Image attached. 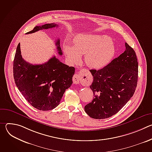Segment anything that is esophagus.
<instances>
[{
  "mask_svg": "<svg viewBox=\"0 0 152 152\" xmlns=\"http://www.w3.org/2000/svg\"><path fill=\"white\" fill-rule=\"evenodd\" d=\"M80 75L79 73H76L73 77V82L75 84H79V80H80Z\"/></svg>",
  "mask_w": 152,
  "mask_h": 152,
  "instance_id": "34e87169",
  "label": "esophagus"
}]
</instances>
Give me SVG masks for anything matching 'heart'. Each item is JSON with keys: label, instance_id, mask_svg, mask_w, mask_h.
Wrapping results in <instances>:
<instances>
[{"label": "heart", "instance_id": "1", "mask_svg": "<svg viewBox=\"0 0 152 152\" xmlns=\"http://www.w3.org/2000/svg\"><path fill=\"white\" fill-rule=\"evenodd\" d=\"M74 46L64 45V51L72 64L78 62L85 55V62L88 67L100 69L113 58L115 48L113 41L106 35H79L73 40Z\"/></svg>", "mask_w": 152, "mask_h": 152}]
</instances>
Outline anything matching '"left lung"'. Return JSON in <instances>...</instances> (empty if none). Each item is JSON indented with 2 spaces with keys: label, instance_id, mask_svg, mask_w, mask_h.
<instances>
[{
  "label": "left lung",
  "instance_id": "left-lung-1",
  "mask_svg": "<svg viewBox=\"0 0 152 152\" xmlns=\"http://www.w3.org/2000/svg\"><path fill=\"white\" fill-rule=\"evenodd\" d=\"M125 51L104 68L90 70L94 99L85 105L86 113L94 119L117 114L133 96L137 88L138 63L134 50L125 42Z\"/></svg>",
  "mask_w": 152,
  "mask_h": 152
}]
</instances>
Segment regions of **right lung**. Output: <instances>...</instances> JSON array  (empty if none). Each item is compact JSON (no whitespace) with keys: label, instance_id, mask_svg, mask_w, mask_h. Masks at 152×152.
Masks as SVG:
<instances>
[{"label":"right lung","instance_id":"obj_1","mask_svg":"<svg viewBox=\"0 0 152 152\" xmlns=\"http://www.w3.org/2000/svg\"><path fill=\"white\" fill-rule=\"evenodd\" d=\"M58 26L55 23L37 26L26 34ZM55 45L62 55L59 39L56 40ZM75 72L73 67L63 64L55 56L45 64H29L21 56L20 43L17 46L13 63L14 81L26 100L38 110H52L58 106L64 92L73 83Z\"/></svg>","mask_w":152,"mask_h":152}]
</instances>
